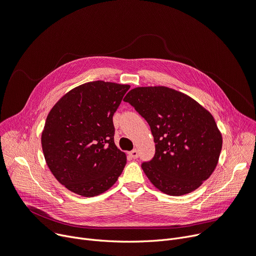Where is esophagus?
Returning <instances> with one entry per match:
<instances>
[{"instance_id":"34e87169","label":"esophagus","mask_w":256,"mask_h":256,"mask_svg":"<svg viewBox=\"0 0 256 256\" xmlns=\"http://www.w3.org/2000/svg\"><path fill=\"white\" fill-rule=\"evenodd\" d=\"M129 155L133 158V160H136V158H138V156H140V154H138V150H132L131 152H129Z\"/></svg>"}]
</instances>
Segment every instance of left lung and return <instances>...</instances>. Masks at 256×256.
<instances>
[{
    "mask_svg": "<svg viewBox=\"0 0 256 256\" xmlns=\"http://www.w3.org/2000/svg\"><path fill=\"white\" fill-rule=\"evenodd\" d=\"M124 101L151 128L155 154L142 168L155 188L170 196H181L210 178L222 150V136L204 107L166 86L133 88Z\"/></svg>",
    "mask_w": 256,
    "mask_h": 256,
    "instance_id": "left-lung-1",
    "label": "left lung"
}]
</instances>
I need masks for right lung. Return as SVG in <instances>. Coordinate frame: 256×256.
Masks as SVG:
<instances>
[{
  "instance_id": "right-lung-1",
  "label": "right lung",
  "mask_w": 256,
  "mask_h": 256,
  "mask_svg": "<svg viewBox=\"0 0 256 256\" xmlns=\"http://www.w3.org/2000/svg\"><path fill=\"white\" fill-rule=\"evenodd\" d=\"M130 85L92 81L70 90L51 109L42 133L46 164L70 192L94 197L110 188L126 166L114 144L112 116Z\"/></svg>"
}]
</instances>
